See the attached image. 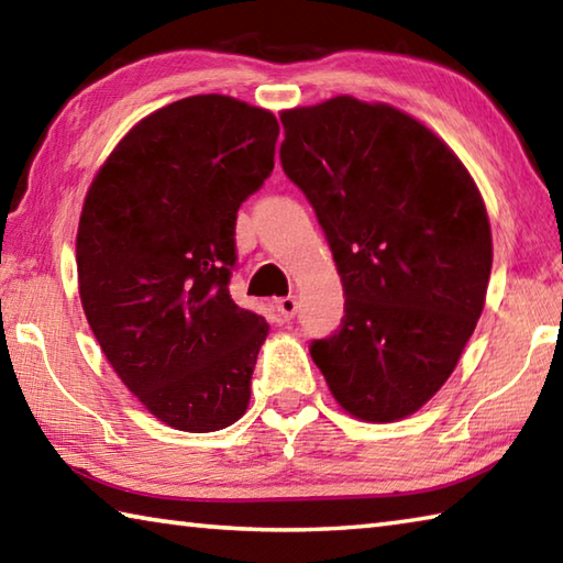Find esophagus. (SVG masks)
I'll return each mask as SVG.
<instances>
[{
    "mask_svg": "<svg viewBox=\"0 0 563 563\" xmlns=\"http://www.w3.org/2000/svg\"><path fill=\"white\" fill-rule=\"evenodd\" d=\"M275 310H278V314L285 322H290L295 312H298V298H295V295H288V298H278L275 300Z\"/></svg>",
    "mask_w": 563,
    "mask_h": 563,
    "instance_id": "obj_1",
    "label": "esophagus"
}]
</instances>
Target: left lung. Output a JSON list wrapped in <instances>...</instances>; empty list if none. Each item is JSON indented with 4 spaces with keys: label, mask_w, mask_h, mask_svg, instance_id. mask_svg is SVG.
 <instances>
[{
    "label": "left lung",
    "mask_w": 563,
    "mask_h": 563,
    "mask_svg": "<svg viewBox=\"0 0 563 563\" xmlns=\"http://www.w3.org/2000/svg\"><path fill=\"white\" fill-rule=\"evenodd\" d=\"M280 120L283 169L322 223L346 298L312 362L346 413L401 421L441 391L483 314V194L431 128L388 103L334 96Z\"/></svg>",
    "instance_id": "left-lung-1"
}]
</instances>
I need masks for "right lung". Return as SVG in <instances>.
I'll return each mask as SVG.
<instances>
[{"label": "right lung", "mask_w": 563, "mask_h": 563, "mask_svg": "<svg viewBox=\"0 0 563 563\" xmlns=\"http://www.w3.org/2000/svg\"><path fill=\"white\" fill-rule=\"evenodd\" d=\"M278 132L231 96L181 98L132 125L86 191L80 305L120 382L177 431H221L249 408L268 322L231 300L233 236Z\"/></svg>", "instance_id": "right-lung-1"}]
</instances>
